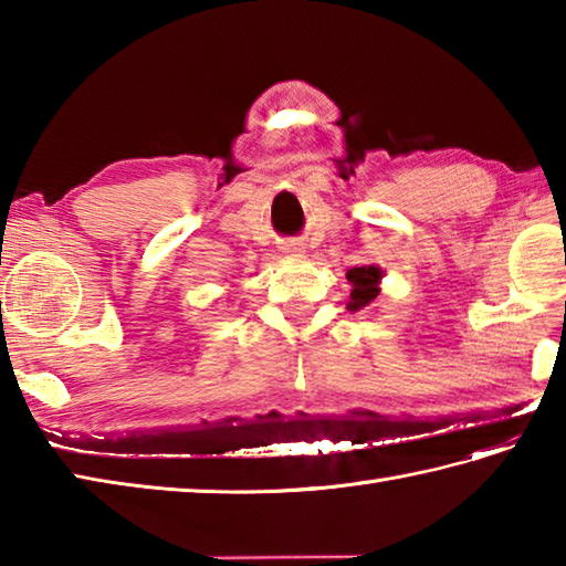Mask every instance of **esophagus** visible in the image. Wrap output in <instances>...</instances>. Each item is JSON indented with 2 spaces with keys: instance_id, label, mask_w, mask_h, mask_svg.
<instances>
[{
  "instance_id": "1",
  "label": "esophagus",
  "mask_w": 566,
  "mask_h": 566,
  "mask_svg": "<svg viewBox=\"0 0 566 566\" xmlns=\"http://www.w3.org/2000/svg\"><path fill=\"white\" fill-rule=\"evenodd\" d=\"M282 250L286 252V255H302L304 243L302 240H286V243H282Z\"/></svg>"
}]
</instances>
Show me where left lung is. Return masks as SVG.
Wrapping results in <instances>:
<instances>
[{
	"instance_id": "1",
	"label": "left lung",
	"mask_w": 566,
	"mask_h": 566,
	"mask_svg": "<svg viewBox=\"0 0 566 566\" xmlns=\"http://www.w3.org/2000/svg\"><path fill=\"white\" fill-rule=\"evenodd\" d=\"M347 282L353 284L347 308L359 311V308L369 306L379 296L381 270L375 268V264H369V268H353V270H347Z\"/></svg>"
}]
</instances>
